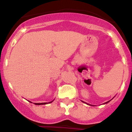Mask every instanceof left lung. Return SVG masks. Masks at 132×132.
<instances>
[{"instance_id":"8db88e82","label":"left lung","mask_w":132,"mask_h":132,"mask_svg":"<svg viewBox=\"0 0 132 132\" xmlns=\"http://www.w3.org/2000/svg\"><path fill=\"white\" fill-rule=\"evenodd\" d=\"M82 102H83V101H82ZM108 102H109V101H108V102H105V103H104V104H106V103H108ZM88 104V105H90V104Z\"/></svg>"}]
</instances>
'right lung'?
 I'll return each instance as SVG.
<instances>
[{
    "label": "right lung",
    "instance_id": "1",
    "mask_svg": "<svg viewBox=\"0 0 132 132\" xmlns=\"http://www.w3.org/2000/svg\"><path fill=\"white\" fill-rule=\"evenodd\" d=\"M53 101H52V102H48V103H51V102H52ZM36 105H43V104H47V102H44V103H34Z\"/></svg>",
    "mask_w": 132,
    "mask_h": 132
}]
</instances>
